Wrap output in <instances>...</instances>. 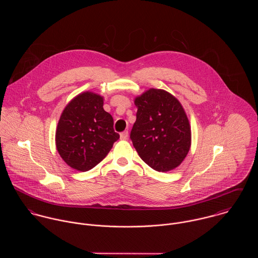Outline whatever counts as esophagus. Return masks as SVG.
<instances>
[{
  "mask_svg": "<svg viewBox=\"0 0 258 258\" xmlns=\"http://www.w3.org/2000/svg\"><path fill=\"white\" fill-rule=\"evenodd\" d=\"M128 137H129L128 131H124V132H122V133L120 134V139H121V140H127Z\"/></svg>",
  "mask_w": 258,
  "mask_h": 258,
  "instance_id": "esophagus-1",
  "label": "esophagus"
}]
</instances>
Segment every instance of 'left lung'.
<instances>
[{"label": "left lung", "instance_id": "1", "mask_svg": "<svg viewBox=\"0 0 258 258\" xmlns=\"http://www.w3.org/2000/svg\"><path fill=\"white\" fill-rule=\"evenodd\" d=\"M138 108L130 138L140 158L158 172L174 170L186 157L190 126L179 100L163 89L150 88L134 101Z\"/></svg>", "mask_w": 258, "mask_h": 258}]
</instances>
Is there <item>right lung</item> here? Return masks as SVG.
I'll use <instances>...</instances> for the list:
<instances>
[{"instance_id":"right-lung-1","label":"right lung","mask_w":258,"mask_h":258,"mask_svg":"<svg viewBox=\"0 0 258 258\" xmlns=\"http://www.w3.org/2000/svg\"><path fill=\"white\" fill-rule=\"evenodd\" d=\"M118 139L113 118L103 109V97L90 91L78 94L66 106L55 132L58 154L80 172L99 164Z\"/></svg>"}]
</instances>
